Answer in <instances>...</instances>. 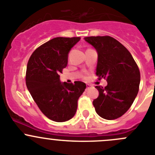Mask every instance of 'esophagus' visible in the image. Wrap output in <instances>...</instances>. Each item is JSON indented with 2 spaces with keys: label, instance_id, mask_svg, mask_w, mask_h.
Masks as SVG:
<instances>
[{
  "label": "esophagus",
  "instance_id": "34e87169",
  "mask_svg": "<svg viewBox=\"0 0 155 155\" xmlns=\"http://www.w3.org/2000/svg\"><path fill=\"white\" fill-rule=\"evenodd\" d=\"M91 87H92V86L91 84H86V87H87V89L91 88Z\"/></svg>",
  "mask_w": 155,
  "mask_h": 155
}]
</instances>
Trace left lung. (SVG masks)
Masks as SVG:
<instances>
[{"label": "left lung", "instance_id": "8db88e82", "mask_svg": "<svg viewBox=\"0 0 155 155\" xmlns=\"http://www.w3.org/2000/svg\"><path fill=\"white\" fill-rule=\"evenodd\" d=\"M98 54L96 75L98 80L105 79L107 85L96 86L99 91L93 101L100 117L114 120L130 108L139 90L140 71L128 50L110 36L84 38Z\"/></svg>", "mask_w": 155, "mask_h": 155}]
</instances>
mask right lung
<instances>
[{
    "mask_svg": "<svg viewBox=\"0 0 155 155\" xmlns=\"http://www.w3.org/2000/svg\"><path fill=\"white\" fill-rule=\"evenodd\" d=\"M80 39L53 38L37 48L28 62L27 87L41 111L54 121H66L74 116L78 100L86 88L81 81H60V74L68 64V53Z\"/></svg>",
    "mask_w": 155,
    "mask_h": 155,
    "instance_id": "right-lung-1",
    "label": "right lung"
}]
</instances>
